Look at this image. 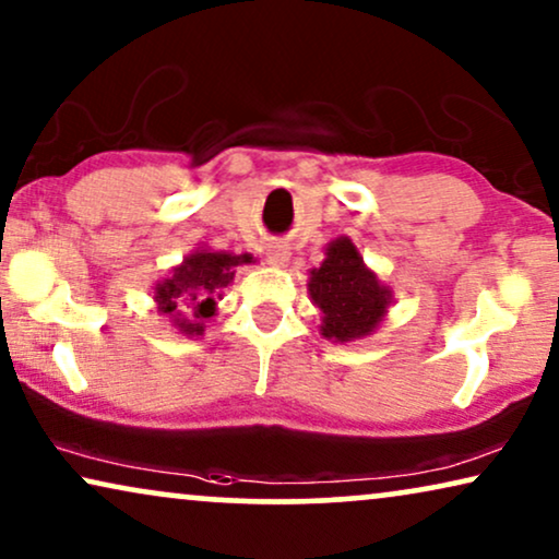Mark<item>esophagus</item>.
I'll list each match as a JSON object with an SVG mask.
<instances>
[{
    "label": "esophagus",
    "instance_id": "34e87169",
    "mask_svg": "<svg viewBox=\"0 0 559 559\" xmlns=\"http://www.w3.org/2000/svg\"><path fill=\"white\" fill-rule=\"evenodd\" d=\"M266 259H270L272 264H285L289 259V249L285 243H270V247H266Z\"/></svg>",
    "mask_w": 559,
    "mask_h": 559
}]
</instances>
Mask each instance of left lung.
Wrapping results in <instances>:
<instances>
[{"label": "left lung", "instance_id": "8db88e82", "mask_svg": "<svg viewBox=\"0 0 559 559\" xmlns=\"http://www.w3.org/2000/svg\"><path fill=\"white\" fill-rule=\"evenodd\" d=\"M308 289L323 312L320 335L333 343L371 335L392 305V289L364 264L348 236L328 243L323 264L310 270Z\"/></svg>", "mask_w": 559, "mask_h": 559}]
</instances>
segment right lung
Instances as JSON below:
<instances>
[{"label": "right lung", "instance_id": "obj_1", "mask_svg": "<svg viewBox=\"0 0 559 559\" xmlns=\"http://www.w3.org/2000/svg\"><path fill=\"white\" fill-rule=\"evenodd\" d=\"M251 254H228V251L195 249L173 270L170 277L157 282L155 302L159 316L170 318V323L182 335H203L205 320L216 316V300L221 289L234 280L239 264H251Z\"/></svg>", "mask_w": 559, "mask_h": 559}]
</instances>
